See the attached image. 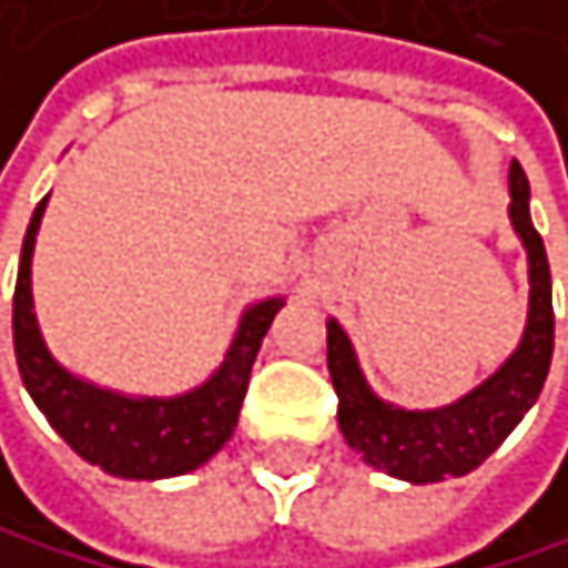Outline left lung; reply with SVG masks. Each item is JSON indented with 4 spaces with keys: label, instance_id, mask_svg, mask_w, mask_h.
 Returning <instances> with one entry per match:
<instances>
[{
    "label": "left lung",
    "instance_id": "left-lung-1",
    "mask_svg": "<svg viewBox=\"0 0 568 568\" xmlns=\"http://www.w3.org/2000/svg\"><path fill=\"white\" fill-rule=\"evenodd\" d=\"M509 219L527 246L530 268L527 328L509 361L463 399L442 409H403L378 399L364 382L349 335L328 317V374L339 396L343 438L353 453L364 456V463L399 480L435 484L477 470L509 438L545 388L555 349L551 272L545 240L530 222V183L519 162L509 165Z\"/></svg>",
    "mask_w": 568,
    "mask_h": 568
}]
</instances>
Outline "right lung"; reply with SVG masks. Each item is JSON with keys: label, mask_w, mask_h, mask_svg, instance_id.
I'll use <instances>...</instances> for the list:
<instances>
[{"label": "right lung", "mask_w": 568, "mask_h": 568, "mask_svg": "<svg viewBox=\"0 0 568 568\" xmlns=\"http://www.w3.org/2000/svg\"><path fill=\"white\" fill-rule=\"evenodd\" d=\"M44 204H49V197H41L31 225H27L13 293V349L23 388L31 392V399L38 403L44 420L55 427V435L80 459L102 466L112 477L159 480L197 470L233 438L254 356L286 300L268 296L246 307L222 367L194 392H183V396L172 399H133L123 392L98 388L55 361L41 339L34 317L31 257Z\"/></svg>", "instance_id": "1"}]
</instances>
